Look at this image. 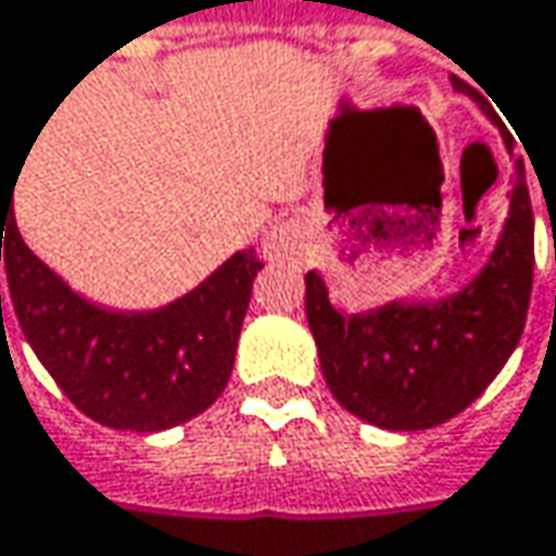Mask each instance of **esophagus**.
Instances as JSON below:
<instances>
[{
	"label": "esophagus",
	"mask_w": 556,
	"mask_h": 556,
	"mask_svg": "<svg viewBox=\"0 0 556 556\" xmlns=\"http://www.w3.org/2000/svg\"><path fill=\"white\" fill-rule=\"evenodd\" d=\"M299 248H302V223L289 219V223H279L277 229L264 239L261 251L267 261H279V257H292Z\"/></svg>",
	"instance_id": "34e87169"
}]
</instances>
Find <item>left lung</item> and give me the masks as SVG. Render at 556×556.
<instances>
[{
	"instance_id": "obj_1",
	"label": "left lung",
	"mask_w": 556,
	"mask_h": 556,
	"mask_svg": "<svg viewBox=\"0 0 556 556\" xmlns=\"http://www.w3.org/2000/svg\"><path fill=\"white\" fill-rule=\"evenodd\" d=\"M472 97L513 153V138L466 81ZM535 270V216L526 166L516 160L509 213L484 267L459 292L431 302L393 299L362 314L330 305L317 270L305 277V314L317 343L320 371L337 403L387 431H425L469 408L501 375L522 337Z\"/></svg>"
}]
</instances>
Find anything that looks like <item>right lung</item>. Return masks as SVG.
<instances>
[{
    "mask_svg": "<svg viewBox=\"0 0 556 556\" xmlns=\"http://www.w3.org/2000/svg\"><path fill=\"white\" fill-rule=\"evenodd\" d=\"M12 194L15 188L2 185L0 261L17 324L62 393L87 418L138 434L211 408L229 383L251 286L264 267L254 248L236 251L163 308L113 311L78 295L24 245Z\"/></svg>",
    "mask_w": 556,
    "mask_h": 556,
    "instance_id": "obj_1",
    "label": "right lung"
}]
</instances>
